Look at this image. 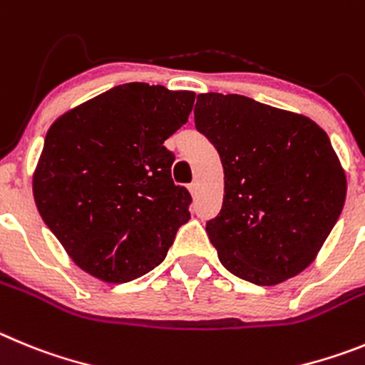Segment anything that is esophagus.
<instances>
[{"mask_svg":"<svg viewBox=\"0 0 365 365\" xmlns=\"http://www.w3.org/2000/svg\"><path fill=\"white\" fill-rule=\"evenodd\" d=\"M187 187H189V190H190V195L195 196V195H196V190H198V183H196V182H190V183H189V185H187Z\"/></svg>","mask_w":365,"mask_h":365,"instance_id":"obj_1","label":"esophagus"}]
</instances>
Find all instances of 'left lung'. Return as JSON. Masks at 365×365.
Wrapping results in <instances>:
<instances>
[{
    "label": "left lung",
    "instance_id": "1",
    "mask_svg": "<svg viewBox=\"0 0 365 365\" xmlns=\"http://www.w3.org/2000/svg\"><path fill=\"white\" fill-rule=\"evenodd\" d=\"M195 125L218 150L223 203L205 231L222 265L274 285L314 260L346 202V175L320 127L240 94H200Z\"/></svg>",
    "mask_w": 365,
    "mask_h": 365
}]
</instances>
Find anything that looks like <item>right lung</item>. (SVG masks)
I'll use <instances>...</instances> for the list:
<instances>
[{
  "label": "right lung",
  "mask_w": 365,
  "mask_h": 365,
  "mask_svg": "<svg viewBox=\"0 0 365 365\" xmlns=\"http://www.w3.org/2000/svg\"><path fill=\"white\" fill-rule=\"evenodd\" d=\"M190 91L125 83L52 123L34 173V200L74 264L109 284L153 271L183 223L189 190L170 176L163 143L189 118Z\"/></svg>",
  "instance_id": "add662e5"
}]
</instances>
